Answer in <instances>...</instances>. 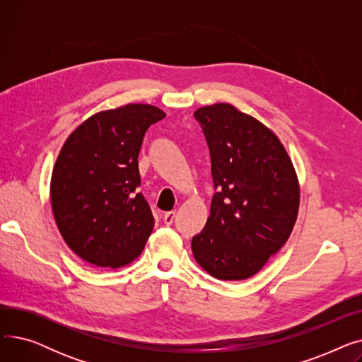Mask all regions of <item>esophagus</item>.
<instances>
[{
  "instance_id": "1",
  "label": "esophagus",
  "mask_w": 362,
  "mask_h": 362,
  "mask_svg": "<svg viewBox=\"0 0 362 362\" xmlns=\"http://www.w3.org/2000/svg\"><path fill=\"white\" fill-rule=\"evenodd\" d=\"M175 217H176V211H168V213H165V214H164L163 220H164V223H165L167 226H170L171 223L175 221Z\"/></svg>"
}]
</instances>
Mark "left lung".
Returning a JSON list of instances; mask_svg holds the SVG:
<instances>
[{
  "label": "left lung",
  "instance_id": "1",
  "mask_svg": "<svg viewBox=\"0 0 362 362\" xmlns=\"http://www.w3.org/2000/svg\"><path fill=\"white\" fill-rule=\"evenodd\" d=\"M194 116L217 189L210 217L192 239L194 257L216 279H250L292 233L299 210L295 167L276 133L235 105H205Z\"/></svg>",
  "mask_w": 362,
  "mask_h": 362
}]
</instances>
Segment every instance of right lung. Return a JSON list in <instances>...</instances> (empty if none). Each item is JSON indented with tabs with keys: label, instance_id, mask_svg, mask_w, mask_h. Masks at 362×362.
Here are the masks:
<instances>
[{
	"label": "right lung",
	"instance_id": "1",
	"mask_svg": "<svg viewBox=\"0 0 362 362\" xmlns=\"http://www.w3.org/2000/svg\"><path fill=\"white\" fill-rule=\"evenodd\" d=\"M165 117L149 104L93 114L66 139L51 175V206L69 248L97 267L119 269L141 255L154 229L138 156L145 132Z\"/></svg>",
	"mask_w": 362,
	"mask_h": 362
}]
</instances>
